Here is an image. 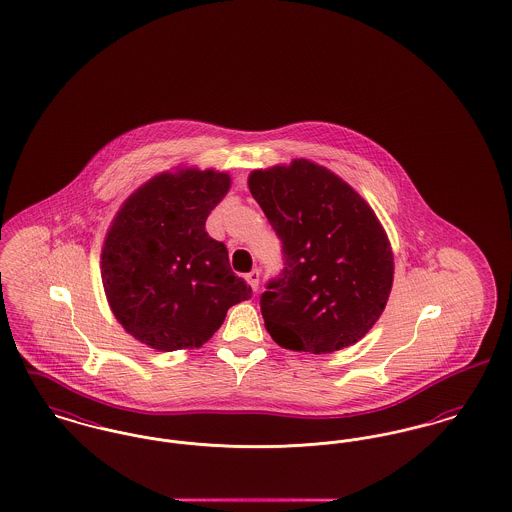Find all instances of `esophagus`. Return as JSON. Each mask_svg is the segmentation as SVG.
<instances>
[{"mask_svg":"<svg viewBox=\"0 0 512 512\" xmlns=\"http://www.w3.org/2000/svg\"><path fill=\"white\" fill-rule=\"evenodd\" d=\"M259 278H261V272L257 271V269H253V271L245 274V280L249 282V286L253 288V292H257V288H259Z\"/></svg>","mask_w":512,"mask_h":512,"instance_id":"34e87169","label":"esophagus"}]
</instances>
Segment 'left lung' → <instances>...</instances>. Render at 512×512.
Masks as SVG:
<instances>
[{"label": "left lung", "instance_id": "left-lung-1", "mask_svg": "<svg viewBox=\"0 0 512 512\" xmlns=\"http://www.w3.org/2000/svg\"><path fill=\"white\" fill-rule=\"evenodd\" d=\"M247 183L282 241L284 269L261 294L272 340L309 354L356 344L392 288L391 243L375 212L346 181L305 158L255 170Z\"/></svg>", "mask_w": 512, "mask_h": 512}]
</instances>
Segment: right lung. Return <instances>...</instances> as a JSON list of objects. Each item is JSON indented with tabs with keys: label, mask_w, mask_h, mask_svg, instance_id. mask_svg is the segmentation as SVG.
Here are the masks:
<instances>
[{
	"label": "right lung",
	"mask_w": 512,
	"mask_h": 512,
	"mask_svg": "<svg viewBox=\"0 0 512 512\" xmlns=\"http://www.w3.org/2000/svg\"><path fill=\"white\" fill-rule=\"evenodd\" d=\"M230 176L187 168L141 185L116 214L102 247V284L123 329L160 352L199 348L226 311L251 298L228 249L205 222Z\"/></svg>",
	"instance_id": "right-lung-1"
}]
</instances>
